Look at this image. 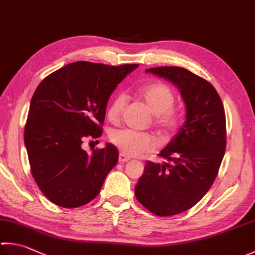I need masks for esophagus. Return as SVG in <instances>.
Instances as JSON below:
<instances>
[{
  "mask_svg": "<svg viewBox=\"0 0 255 255\" xmlns=\"http://www.w3.org/2000/svg\"><path fill=\"white\" fill-rule=\"evenodd\" d=\"M129 161V157L127 156L126 154H123V153H120L119 155V162L120 163H126V162H128Z\"/></svg>",
  "mask_w": 255,
  "mask_h": 255,
  "instance_id": "esophagus-1",
  "label": "esophagus"
}]
</instances>
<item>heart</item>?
<instances>
[{
  "label": "heart",
  "mask_w": 255,
  "mask_h": 255,
  "mask_svg": "<svg viewBox=\"0 0 255 255\" xmlns=\"http://www.w3.org/2000/svg\"><path fill=\"white\" fill-rule=\"evenodd\" d=\"M138 97L153 114V126L162 135H170L179 128L181 114L173 108L175 97L169 86L163 83L146 85L138 91ZM126 103L127 98L123 94L118 95L112 101L107 112L110 122L118 123L120 121ZM110 141L121 153L128 156H135L141 153L151 152L156 147V142L151 134L128 128L114 129L110 134Z\"/></svg>",
  "instance_id": "obj_1"
}]
</instances>
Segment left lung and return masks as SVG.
I'll list each match as a JSON object with an SVG mask.
<instances>
[{
  "label": "left lung",
  "instance_id": "8db88e82",
  "mask_svg": "<svg viewBox=\"0 0 255 255\" xmlns=\"http://www.w3.org/2000/svg\"><path fill=\"white\" fill-rule=\"evenodd\" d=\"M145 72L175 84L186 105L183 127L158 154L169 163L147 161L135 186L144 208L171 217L194 206L212 186L227 146L225 112L214 86L189 70L161 66Z\"/></svg>",
  "mask_w": 255,
  "mask_h": 255
}]
</instances>
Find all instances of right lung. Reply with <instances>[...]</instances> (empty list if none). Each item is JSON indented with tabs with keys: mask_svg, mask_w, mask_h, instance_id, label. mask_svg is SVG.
<instances>
[{
	"mask_svg": "<svg viewBox=\"0 0 255 255\" xmlns=\"http://www.w3.org/2000/svg\"><path fill=\"white\" fill-rule=\"evenodd\" d=\"M137 64L74 62L38 84L24 128L28 162L38 189L62 208H79L97 196L119 160L108 143L91 154L86 137H100L110 95Z\"/></svg>",
	"mask_w": 255,
	"mask_h": 255,
	"instance_id": "add662e5",
	"label": "right lung"
}]
</instances>
